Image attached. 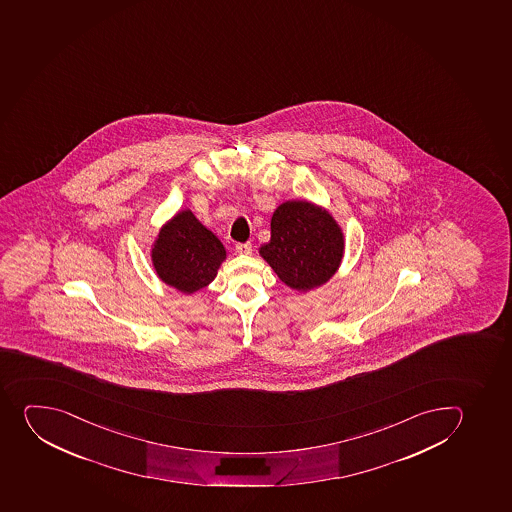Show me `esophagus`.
Here are the masks:
<instances>
[{
  "label": "esophagus",
  "mask_w": 512,
  "mask_h": 512,
  "mask_svg": "<svg viewBox=\"0 0 512 512\" xmlns=\"http://www.w3.org/2000/svg\"><path fill=\"white\" fill-rule=\"evenodd\" d=\"M235 252L240 255L252 254V245L250 244H237L235 245Z\"/></svg>",
  "instance_id": "34e87169"
}]
</instances>
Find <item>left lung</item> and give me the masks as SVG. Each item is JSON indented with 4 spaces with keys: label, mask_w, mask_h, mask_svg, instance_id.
Segmentation results:
<instances>
[{
    "label": "left lung",
    "mask_w": 512,
    "mask_h": 512,
    "mask_svg": "<svg viewBox=\"0 0 512 512\" xmlns=\"http://www.w3.org/2000/svg\"><path fill=\"white\" fill-rule=\"evenodd\" d=\"M270 235L258 254L291 290H315L341 267L346 249L343 227L316 202L280 204L273 212Z\"/></svg>",
    "instance_id": "obj_1"
}]
</instances>
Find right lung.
<instances>
[{"instance_id": "right-lung-1", "label": "right lung", "mask_w": 512, "mask_h": 512, "mask_svg": "<svg viewBox=\"0 0 512 512\" xmlns=\"http://www.w3.org/2000/svg\"><path fill=\"white\" fill-rule=\"evenodd\" d=\"M150 257L161 282L189 296L214 282L227 252L191 209H183L160 227Z\"/></svg>"}]
</instances>
